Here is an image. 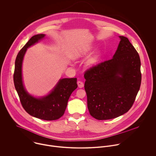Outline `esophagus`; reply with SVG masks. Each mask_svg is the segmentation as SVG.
<instances>
[{
	"label": "esophagus",
	"mask_w": 156,
	"mask_h": 156,
	"mask_svg": "<svg viewBox=\"0 0 156 156\" xmlns=\"http://www.w3.org/2000/svg\"><path fill=\"white\" fill-rule=\"evenodd\" d=\"M77 85H78V87H79L80 88H83V87H84V83H83V82H82V81H80V80L77 81Z\"/></svg>",
	"instance_id": "1"
}]
</instances>
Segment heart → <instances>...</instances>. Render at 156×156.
I'll return each mask as SVG.
<instances>
[{"label": "heart", "instance_id": "b5f03b06", "mask_svg": "<svg viewBox=\"0 0 156 156\" xmlns=\"http://www.w3.org/2000/svg\"><path fill=\"white\" fill-rule=\"evenodd\" d=\"M99 57V52L94 53L93 55H91V57H90L88 58V60L86 62L87 66H93V65H94L97 63Z\"/></svg>", "mask_w": 156, "mask_h": 156}]
</instances>
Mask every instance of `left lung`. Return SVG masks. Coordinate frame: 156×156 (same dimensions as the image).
Instances as JSON below:
<instances>
[{"mask_svg":"<svg viewBox=\"0 0 156 156\" xmlns=\"http://www.w3.org/2000/svg\"><path fill=\"white\" fill-rule=\"evenodd\" d=\"M120 41L113 58L87 69L84 74L87 107L98 120L118 117L132 107L140 90L139 55L127 38Z\"/></svg>","mask_w":156,"mask_h":156,"instance_id":"8db88e82","label":"left lung"}]
</instances>
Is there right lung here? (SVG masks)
Returning <instances> with one entry per match:
<instances>
[{
    "instance_id": "1",
    "label": "right lung",
    "mask_w": 156,
    "mask_h": 156,
    "mask_svg": "<svg viewBox=\"0 0 156 156\" xmlns=\"http://www.w3.org/2000/svg\"><path fill=\"white\" fill-rule=\"evenodd\" d=\"M44 34L33 36L17 55L13 80L21 103L24 110L31 116L47 121L62 117L66 110L71 93L77 88V78L60 79L53 90L47 96L37 98L30 95L25 90L22 77V64L28 48L42 40Z\"/></svg>"
}]
</instances>
